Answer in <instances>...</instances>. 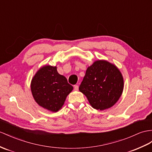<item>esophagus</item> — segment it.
Masks as SVG:
<instances>
[{
	"label": "esophagus",
	"instance_id": "obj_1",
	"mask_svg": "<svg viewBox=\"0 0 152 152\" xmlns=\"http://www.w3.org/2000/svg\"><path fill=\"white\" fill-rule=\"evenodd\" d=\"M74 88H75V91H77V90H78V88H79L78 85H75V86H74Z\"/></svg>",
	"mask_w": 152,
	"mask_h": 152
}]
</instances>
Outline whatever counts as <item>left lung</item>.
I'll use <instances>...</instances> for the list:
<instances>
[{"mask_svg":"<svg viewBox=\"0 0 152 152\" xmlns=\"http://www.w3.org/2000/svg\"><path fill=\"white\" fill-rule=\"evenodd\" d=\"M123 85L121 73L114 65L98 60L87 68L79 90L86 96L93 108L103 110L118 102Z\"/></svg>","mask_w":152,"mask_h":152,"instance_id":"obj_1","label":"left lung"}]
</instances>
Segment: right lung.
Returning <instances> with one entry per match:
<instances>
[{
    "mask_svg": "<svg viewBox=\"0 0 152 152\" xmlns=\"http://www.w3.org/2000/svg\"><path fill=\"white\" fill-rule=\"evenodd\" d=\"M32 94L39 105L52 112H57L64 105L73 87L56 67L46 65L36 73L31 84Z\"/></svg>",
    "mask_w": 152,
    "mask_h": 152,
    "instance_id": "1",
    "label": "right lung"
}]
</instances>
